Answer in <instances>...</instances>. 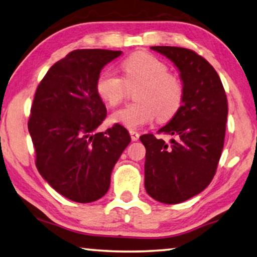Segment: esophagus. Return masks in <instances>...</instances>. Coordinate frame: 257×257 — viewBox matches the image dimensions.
<instances>
[{"label":"esophagus","mask_w":257,"mask_h":257,"mask_svg":"<svg viewBox=\"0 0 257 257\" xmlns=\"http://www.w3.org/2000/svg\"><path fill=\"white\" fill-rule=\"evenodd\" d=\"M130 136H131L132 141H138L139 138H140V134L136 131H130Z\"/></svg>","instance_id":"34e87169"}]
</instances>
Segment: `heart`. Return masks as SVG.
I'll return each mask as SVG.
<instances>
[{
	"instance_id": "b5f03b06",
	"label": "heart",
	"mask_w": 257,
	"mask_h": 257,
	"mask_svg": "<svg viewBox=\"0 0 257 257\" xmlns=\"http://www.w3.org/2000/svg\"><path fill=\"white\" fill-rule=\"evenodd\" d=\"M123 78L111 71H102L96 81V91L106 105L114 107L126 97L127 88L139 85L134 99L112 112L111 119L130 130L150 124L158 116L160 121L169 120L181 109L184 84L177 74L168 72L164 61L152 54L136 52L120 63Z\"/></svg>"
}]
</instances>
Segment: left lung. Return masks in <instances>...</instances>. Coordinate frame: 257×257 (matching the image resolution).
<instances>
[{"mask_svg":"<svg viewBox=\"0 0 257 257\" xmlns=\"http://www.w3.org/2000/svg\"><path fill=\"white\" fill-rule=\"evenodd\" d=\"M181 72L184 101L158 133L173 136L167 145L143 134L145 186L152 199L177 204L199 194L212 181L221 157L228 115L227 96L213 66L192 49L152 46Z\"/></svg>","mask_w":257,"mask_h":257,"instance_id":"8db88e82","label":"left lung"}]
</instances>
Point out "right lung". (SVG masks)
Instances as JSON below:
<instances>
[{
    "instance_id": "add662e5",
    "label": "right lung",
    "mask_w": 257,
    "mask_h": 257,
    "mask_svg": "<svg viewBox=\"0 0 257 257\" xmlns=\"http://www.w3.org/2000/svg\"><path fill=\"white\" fill-rule=\"evenodd\" d=\"M120 51L75 49L56 62L36 90L28 130L36 167L54 190L71 201L89 203L106 194L110 174L131 142L124 126L97 127L106 107L96 81Z\"/></svg>"
}]
</instances>
